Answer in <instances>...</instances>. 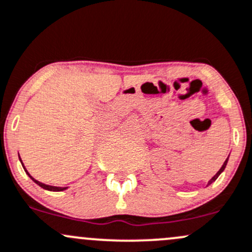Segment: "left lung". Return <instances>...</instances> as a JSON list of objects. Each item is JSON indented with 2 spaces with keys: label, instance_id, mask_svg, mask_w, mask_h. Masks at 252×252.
Wrapping results in <instances>:
<instances>
[{
  "label": "left lung",
  "instance_id": "obj_1",
  "mask_svg": "<svg viewBox=\"0 0 252 252\" xmlns=\"http://www.w3.org/2000/svg\"><path fill=\"white\" fill-rule=\"evenodd\" d=\"M227 160H228V159H226V161H224V163H223V165H222V168H221V169H220V170H219V171H217V174L215 175V176H214V177H213V179H211V180H210V181H209V185H210V184H213V182H214V181H215V180L217 179V177H219V175H220V174H221V173H222V171H223V170H224V168H226V165H227Z\"/></svg>",
  "mask_w": 252,
  "mask_h": 252
}]
</instances>
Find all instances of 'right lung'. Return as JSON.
Wrapping results in <instances>:
<instances>
[{
  "label": "right lung",
  "mask_w": 252,
  "mask_h": 252,
  "mask_svg": "<svg viewBox=\"0 0 252 252\" xmlns=\"http://www.w3.org/2000/svg\"><path fill=\"white\" fill-rule=\"evenodd\" d=\"M19 158H20V157H19ZM21 164H23V163H21ZM24 169H25V168H24ZM25 171H26V173H28V170H25ZM28 175H29V176H30V174H29V173H28ZM30 177H31V179L33 180V181L36 182L37 185H38V186H41L42 189H48V190H57V192H59V190H63V189H67V187H55V186H49V185L42 184V182L37 181V180L33 179L32 176H30Z\"/></svg>",
  "instance_id": "right-lung-1"
}]
</instances>
